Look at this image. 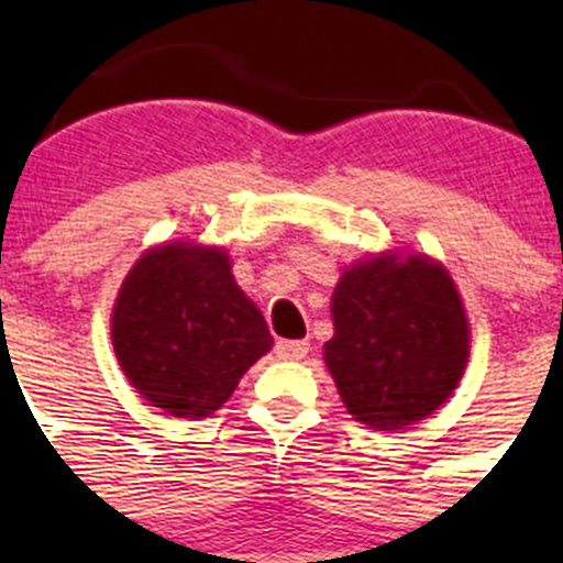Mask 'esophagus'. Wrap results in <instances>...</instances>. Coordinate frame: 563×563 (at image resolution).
<instances>
[{
    "label": "esophagus",
    "mask_w": 563,
    "mask_h": 563,
    "mask_svg": "<svg viewBox=\"0 0 563 563\" xmlns=\"http://www.w3.org/2000/svg\"><path fill=\"white\" fill-rule=\"evenodd\" d=\"M310 343L308 340H277L275 343V354L280 360H302L308 354Z\"/></svg>",
    "instance_id": "34e87169"
}]
</instances>
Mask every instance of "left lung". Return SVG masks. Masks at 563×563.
Here are the masks:
<instances>
[{"mask_svg": "<svg viewBox=\"0 0 563 563\" xmlns=\"http://www.w3.org/2000/svg\"><path fill=\"white\" fill-rule=\"evenodd\" d=\"M323 360L349 413L376 430L430 417L468 362V321L444 266L411 255L354 264L332 297Z\"/></svg>", "mask_w": 563, "mask_h": 563, "instance_id": "left-lung-1", "label": "left lung"}]
</instances>
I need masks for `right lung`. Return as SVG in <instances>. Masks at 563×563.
Here are the masks:
<instances>
[{
	"label": "right lung",
	"instance_id": "1",
	"mask_svg": "<svg viewBox=\"0 0 563 563\" xmlns=\"http://www.w3.org/2000/svg\"><path fill=\"white\" fill-rule=\"evenodd\" d=\"M124 376L174 417L218 411L272 349L264 316L218 247L176 242L150 250L124 277L111 316Z\"/></svg>",
	"mask_w": 563,
	"mask_h": 563
}]
</instances>
